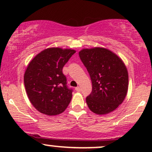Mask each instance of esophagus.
I'll return each mask as SVG.
<instances>
[{"instance_id":"esophagus-1","label":"esophagus","mask_w":152,"mask_h":152,"mask_svg":"<svg viewBox=\"0 0 152 152\" xmlns=\"http://www.w3.org/2000/svg\"><path fill=\"white\" fill-rule=\"evenodd\" d=\"M75 89H76V91L77 92H80L81 91V88H80L79 86H77V87H76V88H75Z\"/></svg>"}]
</instances>
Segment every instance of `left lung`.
<instances>
[{
    "mask_svg": "<svg viewBox=\"0 0 152 152\" xmlns=\"http://www.w3.org/2000/svg\"><path fill=\"white\" fill-rule=\"evenodd\" d=\"M92 82L86 104L92 112L105 115L122 104L129 86V75L122 59L107 48H83L78 52Z\"/></svg>",
    "mask_w": 152,
    "mask_h": 152,
    "instance_id": "obj_1",
    "label": "left lung"
}]
</instances>
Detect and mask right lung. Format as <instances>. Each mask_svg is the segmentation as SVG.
I'll use <instances>...</instances> for the list:
<instances>
[{
	"label": "right lung",
	"mask_w": 152,
	"mask_h": 152,
	"mask_svg": "<svg viewBox=\"0 0 152 152\" xmlns=\"http://www.w3.org/2000/svg\"><path fill=\"white\" fill-rule=\"evenodd\" d=\"M76 50L48 48L34 57L26 68L24 85L29 101L39 112L48 116L61 114L72 98L62 69Z\"/></svg>",
	"instance_id": "obj_1"
}]
</instances>
